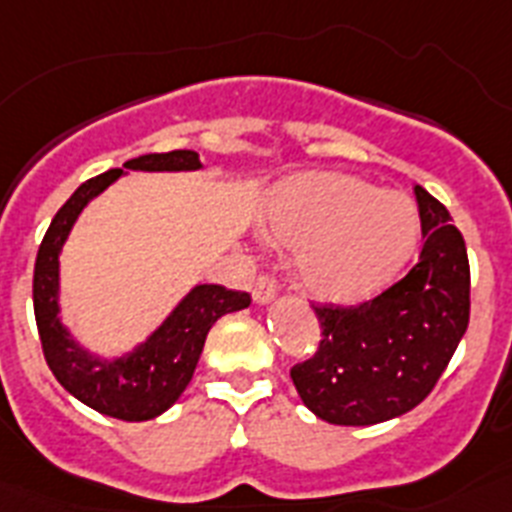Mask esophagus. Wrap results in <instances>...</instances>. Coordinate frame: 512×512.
I'll use <instances>...</instances> for the list:
<instances>
[{
    "mask_svg": "<svg viewBox=\"0 0 512 512\" xmlns=\"http://www.w3.org/2000/svg\"><path fill=\"white\" fill-rule=\"evenodd\" d=\"M277 297V282L271 277H259L256 287H253V302H259V305H266Z\"/></svg>",
    "mask_w": 512,
    "mask_h": 512,
    "instance_id": "obj_1",
    "label": "esophagus"
}]
</instances>
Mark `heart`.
Returning a JSON list of instances; mask_svg holds the SVG:
<instances>
[{
  "label": "heart",
  "instance_id": "obj_1",
  "mask_svg": "<svg viewBox=\"0 0 512 512\" xmlns=\"http://www.w3.org/2000/svg\"><path fill=\"white\" fill-rule=\"evenodd\" d=\"M264 223L274 241L300 248V287L325 302L377 295L408 264L420 235L408 194L330 171L284 184Z\"/></svg>",
  "mask_w": 512,
  "mask_h": 512
}]
</instances>
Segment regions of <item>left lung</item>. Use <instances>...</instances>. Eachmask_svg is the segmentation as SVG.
I'll return each mask as SVG.
<instances>
[{"label": "left lung", "mask_w": 512, "mask_h": 512, "mask_svg": "<svg viewBox=\"0 0 512 512\" xmlns=\"http://www.w3.org/2000/svg\"><path fill=\"white\" fill-rule=\"evenodd\" d=\"M423 251L361 305H312L320 346L292 366L302 402L333 425H374L431 395L469 325V259L449 210L415 187Z\"/></svg>", "instance_id": "1"}]
</instances>
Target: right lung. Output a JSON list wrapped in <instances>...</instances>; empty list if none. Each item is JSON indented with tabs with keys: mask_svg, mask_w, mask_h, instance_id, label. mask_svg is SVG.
<instances>
[{
	"mask_svg": "<svg viewBox=\"0 0 512 512\" xmlns=\"http://www.w3.org/2000/svg\"><path fill=\"white\" fill-rule=\"evenodd\" d=\"M130 171H197L202 169L194 151L148 153L122 164ZM110 169L81 184L66 205L56 212L51 228L38 248L33 274V307L40 343L53 377L66 392L102 415L117 420H151L174 405L200 361L205 338L217 320L228 312L251 305L248 292L225 289L223 284H197L169 318L153 330L130 354L117 359H99L71 338L61 323L58 289H61V248L74 228L76 217L125 171Z\"/></svg>",
	"mask_w": 512,
	"mask_h": 512,
	"instance_id": "1",
	"label": "right lung"
}]
</instances>
